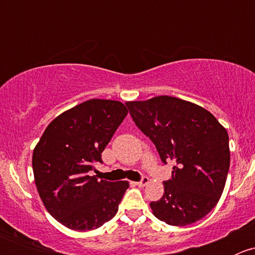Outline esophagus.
Wrapping results in <instances>:
<instances>
[{
	"instance_id": "34e87169",
	"label": "esophagus",
	"mask_w": 255,
	"mask_h": 255,
	"mask_svg": "<svg viewBox=\"0 0 255 255\" xmlns=\"http://www.w3.org/2000/svg\"><path fill=\"white\" fill-rule=\"evenodd\" d=\"M148 182H149V179H148V177H146V176H143L142 179H140L139 181L135 182V184H137L138 186H145V185L148 184Z\"/></svg>"
}]
</instances>
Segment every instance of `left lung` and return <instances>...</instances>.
<instances>
[{"instance_id":"left-lung-1","label":"left lung","mask_w":255,"mask_h":255,"mask_svg":"<svg viewBox=\"0 0 255 255\" xmlns=\"http://www.w3.org/2000/svg\"><path fill=\"white\" fill-rule=\"evenodd\" d=\"M137 127L155 144L161 161L173 160L164 195L150 202L154 216L171 226L201 220L217 205L231 153L226 128L204 107L171 96L126 102Z\"/></svg>"}]
</instances>
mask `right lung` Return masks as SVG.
Here are the masks:
<instances>
[{
	"instance_id": "right-lung-1",
	"label": "right lung",
	"mask_w": 255,
	"mask_h": 255,
	"mask_svg": "<svg viewBox=\"0 0 255 255\" xmlns=\"http://www.w3.org/2000/svg\"><path fill=\"white\" fill-rule=\"evenodd\" d=\"M122 102L92 99L59 115L33 150L38 194L58 222L91 231L115 217L128 181L90 176L95 163L127 116Z\"/></svg>"
}]
</instances>
